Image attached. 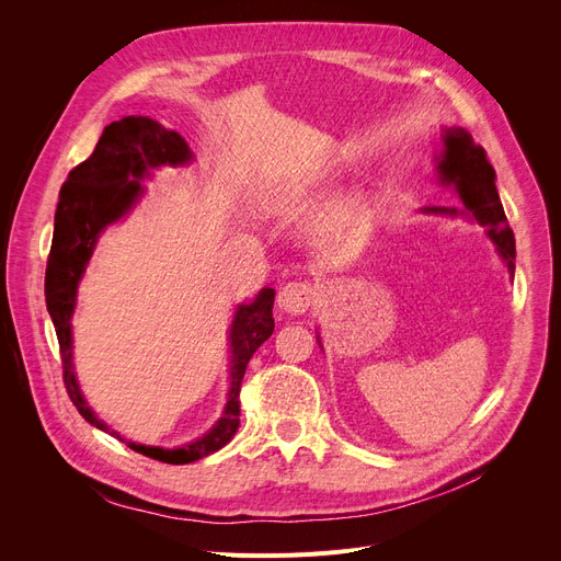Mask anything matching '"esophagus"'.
<instances>
[{
  "instance_id": "1",
  "label": "esophagus",
  "mask_w": 561,
  "mask_h": 561,
  "mask_svg": "<svg viewBox=\"0 0 561 561\" xmlns=\"http://www.w3.org/2000/svg\"><path fill=\"white\" fill-rule=\"evenodd\" d=\"M313 284L307 279H296V282H288L279 288V296H277V305L279 309H284L286 313H305L311 302H313Z\"/></svg>"
}]
</instances>
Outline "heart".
Here are the masks:
<instances>
[{
  "label": "heart",
  "mask_w": 561,
  "mask_h": 561,
  "mask_svg": "<svg viewBox=\"0 0 561 561\" xmlns=\"http://www.w3.org/2000/svg\"><path fill=\"white\" fill-rule=\"evenodd\" d=\"M298 197H300V193L296 188H288V191L275 193L271 197V206L273 209H286V206H290ZM362 211H364V199L359 195H347V197L334 202L316 222V236L330 248H341V245L350 243V239L357 231Z\"/></svg>",
  "instance_id": "heart-1"
}]
</instances>
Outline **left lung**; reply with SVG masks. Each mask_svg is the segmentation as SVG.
I'll return each instance as SVG.
<instances>
[{
    "label": "left lung",
    "instance_id": "left-lung-1",
    "mask_svg": "<svg viewBox=\"0 0 561 561\" xmlns=\"http://www.w3.org/2000/svg\"><path fill=\"white\" fill-rule=\"evenodd\" d=\"M438 172H440V182L455 184L466 209L478 218L482 227H486L500 254H503V259L507 261L510 273L514 275V259H516L514 231L507 225L503 202L497 197L495 170L486 159L484 147L476 145L470 134L463 131L461 127L446 129L444 152H440V159H438ZM432 211H448V209H432Z\"/></svg>",
    "mask_w": 561,
    "mask_h": 561
}]
</instances>
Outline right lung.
Segmentation results:
<instances>
[{
	"mask_svg": "<svg viewBox=\"0 0 561 561\" xmlns=\"http://www.w3.org/2000/svg\"><path fill=\"white\" fill-rule=\"evenodd\" d=\"M191 157L193 154L188 145L180 134L165 129L147 115H129L104 127L93 154L70 170L61 193H58L54 239L45 271L47 311L56 328L58 350H61L66 391L79 414L100 430H106V425L98 421L91 407L85 404L72 373L70 318L75 309L77 284L85 271L88 259L93 254L102 229L117 218H123L142 193L138 180H142L147 170L165 163L182 165ZM273 302L275 290L263 288L254 302L243 305L236 311L229 332L231 389L218 425L186 448L163 450L136 446L127 440L131 450L163 463H191L229 444L241 425V385L248 362L259 345L275 332Z\"/></svg>",
	"mask_w": 561,
	"mask_h": 561,
	"instance_id": "right-lung-1",
	"label": "right lung"
}]
</instances>
